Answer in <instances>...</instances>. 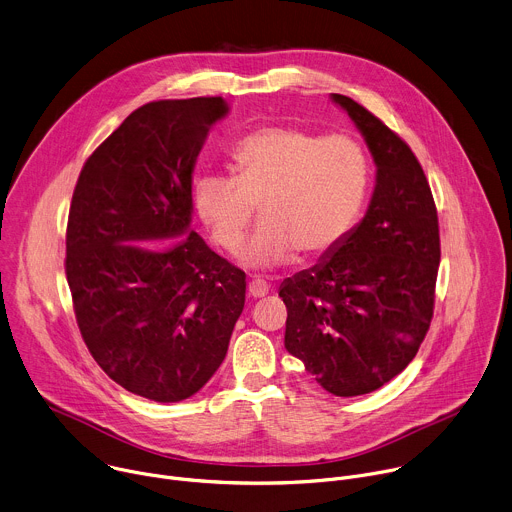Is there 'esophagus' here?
I'll list each match as a JSON object with an SVG mask.
<instances>
[{
  "label": "esophagus",
  "instance_id": "esophagus-1",
  "mask_svg": "<svg viewBox=\"0 0 512 512\" xmlns=\"http://www.w3.org/2000/svg\"><path fill=\"white\" fill-rule=\"evenodd\" d=\"M268 290H270V284L262 278H252V282L248 284V294L252 298H262L268 294Z\"/></svg>",
  "mask_w": 512,
  "mask_h": 512
}]
</instances>
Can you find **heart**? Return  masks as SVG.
<instances>
[{
	"label": "heart",
	"instance_id": "obj_1",
	"mask_svg": "<svg viewBox=\"0 0 512 512\" xmlns=\"http://www.w3.org/2000/svg\"><path fill=\"white\" fill-rule=\"evenodd\" d=\"M234 177L203 175L193 206L214 242L236 252L254 218L262 224L242 262L268 270L300 252L317 260L339 248L355 228L369 187V161L347 135L321 137L294 127H264L232 151Z\"/></svg>",
	"mask_w": 512,
	"mask_h": 512
}]
</instances>
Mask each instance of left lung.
Returning <instances> with one entry per match:
<instances>
[{"mask_svg":"<svg viewBox=\"0 0 512 512\" xmlns=\"http://www.w3.org/2000/svg\"><path fill=\"white\" fill-rule=\"evenodd\" d=\"M375 161L365 218L313 268L286 278L284 347L333 395L379 389L416 357L434 315L438 212L407 143L359 102L331 94Z\"/></svg>","mask_w":512,"mask_h":512,"instance_id":"8db88e82","label":"left lung"}]
</instances>
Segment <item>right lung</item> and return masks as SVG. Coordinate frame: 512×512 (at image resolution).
Listing matches in <instances>:
<instances>
[{"instance_id": "obj_1", "label": "right lung", "mask_w": 512, "mask_h": 512, "mask_svg": "<svg viewBox=\"0 0 512 512\" xmlns=\"http://www.w3.org/2000/svg\"><path fill=\"white\" fill-rule=\"evenodd\" d=\"M222 96L155 100L86 159L70 203L66 278L80 335L113 381L173 403L222 365L246 274L191 228V173Z\"/></svg>"}]
</instances>
